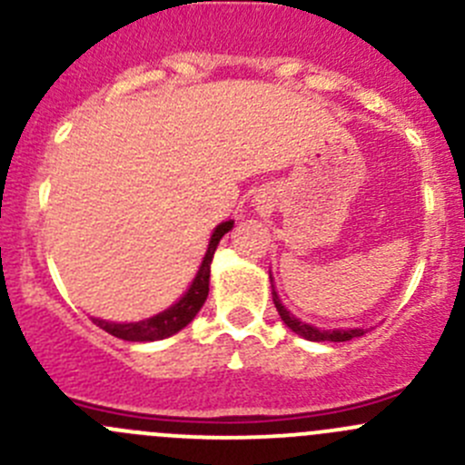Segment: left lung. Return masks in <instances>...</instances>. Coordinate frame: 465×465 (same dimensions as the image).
I'll return each mask as SVG.
<instances>
[{"instance_id":"obj_1","label":"left lung","mask_w":465,"mask_h":465,"mask_svg":"<svg viewBox=\"0 0 465 465\" xmlns=\"http://www.w3.org/2000/svg\"><path fill=\"white\" fill-rule=\"evenodd\" d=\"M272 299H274V306H276V311H279L281 320H283L285 326L292 328L297 335L306 337V340H311V341H349V340H353V337L364 335V328H349V331H340V328H337V331H320V328L311 326V323L297 320L292 312L285 311V306L281 303L279 294L274 292V285H272Z\"/></svg>"}]
</instances>
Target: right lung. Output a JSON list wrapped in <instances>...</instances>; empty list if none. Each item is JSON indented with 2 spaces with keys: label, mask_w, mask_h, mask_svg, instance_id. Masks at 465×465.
Masks as SVG:
<instances>
[{
  "label": "right lung",
  "mask_w": 465,
  "mask_h": 465,
  "mask_svg": "<svg viewBox=\"0 0 465 465\" xmlns=\"http://www.w3.org/2000/svg\"><path fill=\"white\" fill-rule=\"evenodd\" d=\"M233 227V220H227V223L218 224L211 236L209 247H206V254L203 265H200L198 274H195L193 283H191L189 292L171 306L168 311L159 312V315L150 317V320L143 322H134V323H114V322H105V320H96L94 317V323L101 326L103 331L110 332V335L119 337V340L125 341H154V340H163V337L175 335L177 331L186 326V323L193 322V317L198 315L200 308L204 306L206 294H209V274H211V261H213L215 247H218L220 238Z\"/></svg>",
  "instance_id": "right-lung-1"
}]
</instances>
